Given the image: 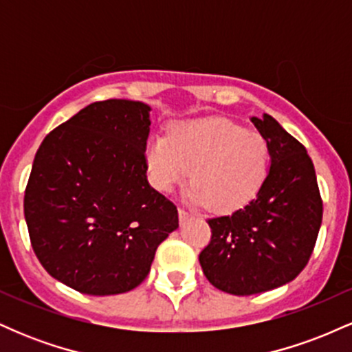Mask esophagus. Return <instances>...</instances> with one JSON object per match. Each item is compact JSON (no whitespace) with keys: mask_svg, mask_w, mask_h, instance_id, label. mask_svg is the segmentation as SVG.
I'll return each instance as SVG.
<instances>
[{"mask_svg":"<svg viewBox=\"0 0 352 352\" xmlns=\"http://www.w3.org/2000/svg\"><path fill=\"white\" fill-rule=\"evenodd\" d=\"M179 218H180V223H185L187 220H192V213L184 208H179Z\"/></svg>","mask_w":352,"mask_h":352,"instance_id":"obj_1","label":"esophagus"}]
</instances>
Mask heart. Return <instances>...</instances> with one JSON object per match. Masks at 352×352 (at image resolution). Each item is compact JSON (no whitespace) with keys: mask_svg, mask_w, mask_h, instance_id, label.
<instances>
[{"mask_svg":"<svg viewBox=\"0 0 352 352\" xmlns=\"http://www.w3.org/2000/svg\"><path fill=\"white\" fill-rule=\"evenodd\" d=\"M147 164L153 185L170 192L192 170L193 204L232 212L254 197L266 179L270 151L256 132L228 119H199L175 125L170 135L148 140Z\"/></svg>","mask_w":352,"mask_h":352,"instance_id":"heart-1","label":"heart"}]
</instances>
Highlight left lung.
I'll return each instance as SVG.
<instances>
[{"label": "left lung", "mask_w": 352, "mask_h": 352, "mask_svg": "<svg viewBox=\"0 0 352 352\" xmlns=\"http://www.w3.org/2000/svg\"><path fill=\"white\" fill-rule=\"evenodd\" d=\"M272 165L256 197L232 215L208 218L199 260L221 292L250 296L293 281L308 265L322 220L316 172L305 145L272 116L252 117Z\"/></svg>", "instance_id": "8db88e82"}]
</instances>
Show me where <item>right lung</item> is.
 <instances>
[{"label":"right lung","instance_id":"1","mask_svg":"<svg viewBox=\"0 0 352 352\" xmlns=\"http://www.w3.org/2000/svg\"><path fill=\"white\" fill-rule=\"evenodd\" d=\"M151 107L89 104L44 137L24 192V218L39 263L84 294L134 289L179 212L147 182Z\"/></svg>","mask_w":352,"mask_h":352}]
</instances>
